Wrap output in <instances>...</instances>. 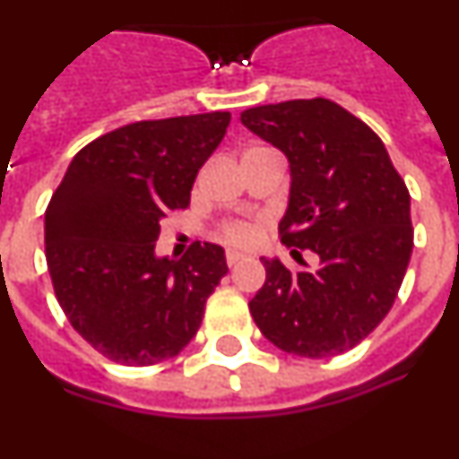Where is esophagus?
<instances>
[{"mask_svg":"<svg viewBox=\"0 0 459 459\" xmlns=\"http://www.w3.org/2000/svg\"><path fill=\"white\" fill-rule=\"evenodd\" d=\"M243 259V255H238V253H227L225 255V262H227V266H234V264H238V262H241Z\"/></svg>","mask_w":459,"mask_h":459,"instance_id":"1","label":"esophagus"}]
</instances>
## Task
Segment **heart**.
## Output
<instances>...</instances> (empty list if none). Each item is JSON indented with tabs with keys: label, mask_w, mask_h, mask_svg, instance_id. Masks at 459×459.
I'll return each instance as SVG.
<instances>
[{
	"label": "heart",
	"mask_w": 459,
	"mask_h": 459,
	"mask_svg": "<svg viewBox=\"0 0 459 459\" xmlns=\"http://www.w3.org/2000/svg\"><path fill=\"white\" fill-rule=\"evenodd\" d=\"M218 237L222 238L230 246H237V248H246L257 237V230L248 222H225V225L218 230Z\"/></svg>",
	"instance_id": "1"
}]
</instances>
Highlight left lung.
<instances>
[{
    "instance_id": "obj_1",
    "label": "left lung",
    "mask_w": 459,
    "mask_h": 459,
    "mask_svg": "<svg viewBox=\"0 0 459 459\" xmlns=\"http://www.w3.org/2000/svg\"><path fill=\"white\" fill-rule=\"evenodd\" d=\"M241 124L290 160L280 241L303 269L262 257L264 287L248 303L262 335L303 359H328L379 326L413 248L409 190L370 126L328 99L241 112ZM318 255L307 270L300 253Z\"/></svg>"
}]
</instances>
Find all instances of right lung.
Listing matches in <instances>:
<instances>
[{
    "label": "right lung",
    "mask_w": 459,
    "mask_h": 459,
    "mask_svg": "<svg viewBox=\"0 0 459 459\" xmlns=\"http://www.w3.org/2000/svg\"><path fill=\"white\" fill-rule=\"evenodd\" d=\"M230 112L135 121L80 149L46 209V259L71 326L124 366H153L195 338L227 273L225 250L195 241L156 257L160 221L190 204Z\"/></svg>",
    "instance_id": "1"
}]
</instances>
